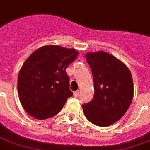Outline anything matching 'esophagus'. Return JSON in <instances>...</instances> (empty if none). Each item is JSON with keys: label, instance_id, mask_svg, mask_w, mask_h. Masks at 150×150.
I'll use <instances>...</instances> for the list:
<instances>
[{"label": "esophagus", "instance_id": "1", "mask_svg": "<svg viewBox=\"0 0 150 150\" xmlns=\"http://www.w3.org/2000/svg\"><path fill=\"white\" fill-rule=\"evenodd\" d=\"M79 95V90H77V91H75V93H74V96H75V98H77V97Z\"/></svg>", "mask_w": 150, "mask_h": 150}]
</instances>
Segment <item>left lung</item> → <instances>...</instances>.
Returning a JSON list of instances; mask_svg holds the SVG:
<instances>
[{"label":"left lung","mask_w":150,"mask_h":150,"mask_svg":"<svg viewBox=\"0 0 150 150\" xmlns=\"http://www.w3.org/2000/svg\"><path fill=\"white\" fill-rule=\"evenodd\" d=\"M86 59L93 79L94 95L83 105L88 120L107 127L121 119L130 107L134 85L129 68L117 58L104 51L87 52Z\"/></svg>","instance_id":"obj_1"}]
</instances>
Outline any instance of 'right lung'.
Here are the masks:
<instances>
[{
    "mask_svg": "<svg viewBox=\"0 0 150 150\" xmlns=\"http://www.w3.org/2000/svg\"><path fill=\"white\" fill-rule=\"evenodd\" d=\"M78 53L75 49L45 45L23 63L18 76V93L30 116L45 120L60 112L73 94L66 68Z\"/></svg>",
    "mask_w": 150,
    "mask_h": 150,
    "instance_id": "right-lung-1",
    "label": "right lung"
}]
</instances>
